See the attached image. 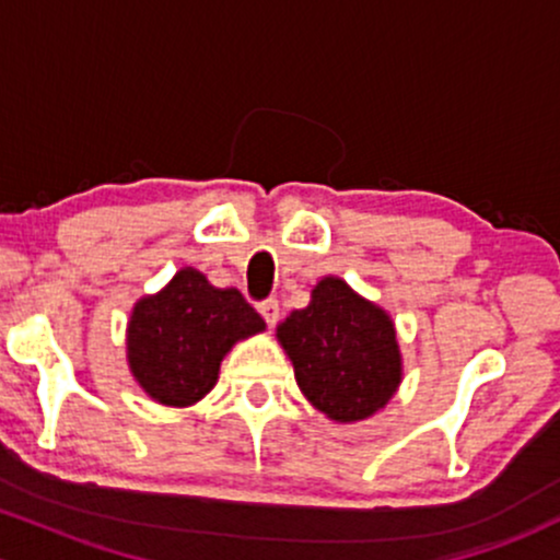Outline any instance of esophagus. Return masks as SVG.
I'll list each match as a JSON object with an SVG mask.
<instances>
[{"instance_id": "1", "label": "esophagus", "mask_w": 560, "mask_h": 560, "mask_svg": "<svg viewBox=\"0 0 560 560\" xmlns=\"http://www.w3.org/2000/svg\"><path fill=\"white\" fill-rule=\"evenodd\" d=\"M258 313H260L262 320H266L268 326H273L276 320H279V302H276V300L258 302Z\"/></svg>"}]
</instances>
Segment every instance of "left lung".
Returning a JSON list of instances; mask_svg holds the SVG:
<instances>
[{
  "label": "left lung",
  "instance_id": "1",
  "mask_svg": "<svg viewBox=\"0 0 560 560\" xmlns=\"http://www.w3.org/2000/svg\"><path fill=\"white\" fill-rule=\"evenodd\" d=\"M302 395L331 421H363L382 410L402 382V358L387 311L324 276L311 305L276 329Z\"/></svg>",
  "mask_w": 560,
  "mask_h": 560
}]
</instances>
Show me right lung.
Wrapping results in <instances>:
<instances>
[{
  "label": "right lung",
  "mask_w": 560,
  "mask_h": 560,
  "mask_svg": "<svg viewBox=\"0 0 560 560\" xmlns=\"http://www.w3.org/2000/svg\"><path fill=\"white\" fill-rule=\"evenodd\" d=\"M266 329L236 289H218L195 268L141 298L126 331L128 369L160 405L186 408L215 387L226 352Z\"/></svg>",
  "instance_id": "obj_1"
}]
</instances>
